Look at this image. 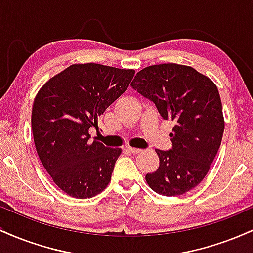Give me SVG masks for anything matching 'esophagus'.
<instances>
[{
	"instance_id": "1",
	"label": "esophagus",
	"mask_w": 253,
	"mask_h": 253,
	"mask_svg": "<svg viewBox=\"0 0 253 253\" xmlns=\"http://www.w3.org/2000/svg\"><path fill=\"white\" fill-rule=\"evenodd\" d=\"M126 150L128 151V152H130V153H139L141 151L140 149H135V147H130V146L127 147Z\"/></svg>"
}]
</instances>
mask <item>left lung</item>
I'll list each match as a JSON object with an SVG mask.
<instances>
[{
  "instance_id": "left-lung-1",
  "label": "left lung",
  "mask_w": 253,
  "mask_h": 253,
  "mask_svg": "<svg viewBox=\"0 0 253 253\" xmlns=\"http://www.w3.org/2000/svg\"><path fill=\"white\" fill-rule=\"evenodd\" d=\"M130 85L175 123L172 149L156 150L159 167L145 177L147 184L165 196L188 193L207 175L221 144L225 120L215 83L191 66L168 63L140 70Z\"/></svg>"
}]
</instances>
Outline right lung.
Instances as JSON below:
<instances>
[{
    "label": "right lung",
    "instance_id": "obj_1",
    "mask_svg": "<svg viewBox=\"0 0 253 253\" xmlns=\"http://www.w3.org/2000/svg\"><path fill=\"white\" fill-rule=\"evenodd\" d=\"M133 69L72 64L38 91L32 132L40 161L56 185L76 199H90L109 184L121 149L90 140V127L126 91Z\"/></svg>",
    "mask_w": 253,
    "mask_h": 253
}]
</instances>
